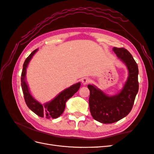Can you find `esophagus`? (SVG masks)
I'll return each instance as SVG.
<instances>
[{
    "label": "esophagus",
    "mask_w": 154,
    "mask_h": 154,
    "mask_svg": "<svg viewBox=\"0 0 154 154\" xmlns=\"http://www.w3.org/2000/svg\"><path fill=\"white\" fill-rule=\"evenodd\" d=\"M89 82H90L89 78H82V83L83 84V85H86V84H88V83H89Z\"/></svg>",
    "instance_id": "esophagus-1"
}]
</instances>
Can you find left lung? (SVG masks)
Returning <instances> with one entry per match:
<instances>
[{
    "label": "left lung",
    "instance_id": "left-lung-1",
    "mask_svg": "<svg viewBox=\"0 0 154 154\" xmlns=\"http://www.w3.org/2000/svg\"><path fill=\"white\" fill-rule=\"evenodd\" d=\"M118 58L125 63L129 70V76L121 92L109 97L97 89L88 85L90 95L89 109L92 117L103 123H112L120 120L129 114L133 106L138 91V69L132 55L124 48H113Z\"/></svg>",
    "mask_w": 154,
    "mask_h": 154
}]
</instances>
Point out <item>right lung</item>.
<instances>
[{
	"label": "right lung",
	"instance_id": "obj_1",
	"mask_svg": "<svg viewBox=\"0 0 154 154\" xmlns=\"http://www.w3.org/2000/svg\"><path fill=\"white\" fill-rule=\"evenodd\" d=\"M37 51V49L34 50L32 53L29 55V57L25 59L23 65V70L21 72V88L23 93L24 99L26 104L29 109H31L33 112L38 115L41 118H46L47 119L50 118H57L61 116L64 112L65 108V103L66 100L70 97H72L74 93H76L80 87V83H77L70 88L65 89L61 93L52 100L51 102H49L44 105H42L36 101L31 96L29 92L28 86L25 80L26 69L27 65L34 55Z\"/></svg>",
	"mask_w": 154,
	"mask_h": 154
}]
</instances>
